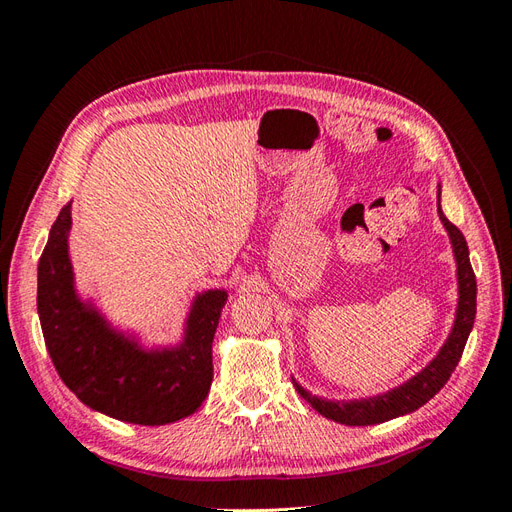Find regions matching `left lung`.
<instances>
[{
    "mask_svg": "<svg viewBox=\"0 0 512 512\" xmlns=\"http://www.w3.org/2000/svg\"><path fill=\"white\" fill-rule=\"evenodd\" d=\"M438 213L440 220L451 237L453 243V254L457 262V284H459V301H457V314L455 324L451 333H448L444 346L440 352L423 371H418L414 378L404 382L397 389L382 393L376 397L367 399H352V401H329L320 399L305 391L303 386L294 380V389L299 395L322 416L331 418L335 423L350 425V427H365V425H378L384 421H391V418L410 414L425 406L427 401L436 395L442 386L451 378L455 371L463 348H466L468 335L474 327L476 318V277L470 265V252L468 243L463 239L461 230L446 220V215L440 209V185H438Z\"/></svg>",
    "mask_w": 512,
    "mask_h": 512,
    "instance_id": "1",
    "label": "left lung"
}]
</instances>
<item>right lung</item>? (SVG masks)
Returning a JSON list of instances; mask_svg holds the SVG:
<instances>
[{
    "mask_svg": "<svg viewBox=\"0 0 512 512\" xmlns=\"http://www.w3.org/2000/svg\"><path fill=\"white\" fill-rule=\"evenodd\" d=\"M70 207L59 211L38 262V316L59 378L85 406L123 423L153 427L194 414L211 389V344L228 292L198 294L181 344L145 350L76 294Z\"/></svg>",
    "mask_w": 512,
    "mask_h": 512,
    "instance_id": "add662e5",
    "label": "right lung"
}]
</instances>
